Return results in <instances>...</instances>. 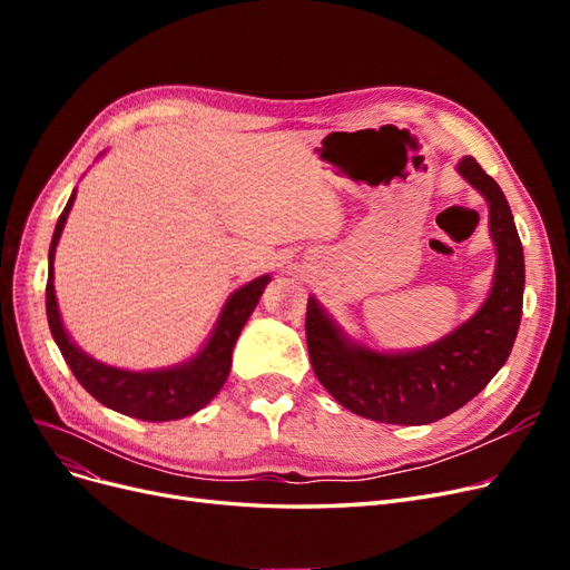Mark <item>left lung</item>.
<instances>
[{
  "mask_svg": "<svg viewBox=\"0 0 570 570\" xmlns=\"http://www.w3.org/2000/svg\"><path fill=\"white\" fill-rule=\"evenodd\" d=\"M459 174L490 202L497 273L488 302L452 335L421 352L381 354L342 337L316 299L306 304V347L318 383L356 416L425 425L450 416L507 364L523 308V247L509 202L473 157Z\"/></svg>",
  "mask_w": 570,
  "mask_h": 570,
  "instance_id": "obj_1",
  "label": "left lung"
}]
</instances>
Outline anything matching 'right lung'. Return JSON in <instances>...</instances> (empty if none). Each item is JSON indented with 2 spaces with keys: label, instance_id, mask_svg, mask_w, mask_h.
I'll return each instance as SVG.
<instances>
[{
  "label": "right lung",
  "instance_id": "right-lung-1",
  "mask_svg": "<svg viewBox=\"0 0 570 570\" xmlns=\"http://www.w3.org/2000/svg\"><path fill=\"white\" fill-rule=\"evenodd\" d=\"M76 193L68 199L66 209L59 216L55 237H51L49 247V278H47V321L49 331L59 350L66 358L68 368L73 371L76 381L88 390L99 404H105L126 416L140 419V421H176L193 416L204 404H209L218 390L226 383L230 373L233 347L235 340L243 331L249 314L262 297L264 287L268 285V275L256 278L249 285L239 287L235 295L228 299L226 308L218 318L216 331L212 340L206 342L202 354L189 361L185 366L168 368V371H149V373H130L99 364V361L82 354L76 344L68 340L59 308L55 297V249L63 230V223L68 212H71Z\"/></svg>",
  "mask_w": 570,
  "mask_h": 570
}]
</instances>
